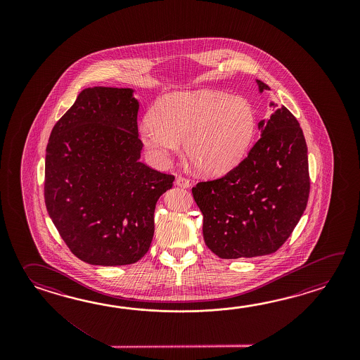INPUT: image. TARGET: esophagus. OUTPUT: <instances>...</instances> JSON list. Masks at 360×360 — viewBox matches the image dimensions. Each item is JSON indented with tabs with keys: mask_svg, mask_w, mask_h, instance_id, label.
<instances>
[{
	"mask_svg": "<svg viewBox=\"0 0 360 360\" xmlns=\"http://www.w3.org/2000/svg\"><path fill=\"white\" fill-rule=\"evenodd\" d=\"M175 184H176L177 186H181V188H189V186H191L189 180H188L186 177L184 176H176Z\"/></svg>",
	"mask_w": 360,
	"mask_h": 360,
	"instance_id": "esophagus-1",
	"label": "esophagus"
}]
</instances>
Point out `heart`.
Listing matches in <instances>:
<instances>
[{"label": "heart", "mask_w": 360, "mask_h": 360, "mask_svg": "<svg viewBox=\"0 0 360 360\" xmlns=\"http://www.w3.org/2000/svg\"><path fill=\"white\" fill-rule=\"evenodd\" d=\"M255 131L250 103L220 91L166 95L146 115L139 132L157 165H166L184 141L191 163L207 175H221L242 158Z\"/></svg>", "instance_id": "obj_1"}]
</instances>
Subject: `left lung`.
<instances>
[{"instance_id": "1", "label": "left lung", "mask_w": 360, "mask_h": 360, "mask_svg": "<svg viewBox=\"0 0 360 360\" xmlns=\"http://www.w3.org/2000/svg\"><path fill=\"white\" fill-rule=\"evenodd\" d=\"M256 82L260 92L270 90L260 79ZM259 129L261 138L243 161L220 179L191 189L203 214L205 243L221 259L276 252L307 205V146L299 121L282 107Z\"/></svg>"}]
</instances>
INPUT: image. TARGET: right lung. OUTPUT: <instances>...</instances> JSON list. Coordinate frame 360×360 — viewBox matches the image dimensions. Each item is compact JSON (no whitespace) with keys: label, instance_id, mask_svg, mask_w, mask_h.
<instances>
[{"label":"right lung","instance_id":"right-lung-1","mask_svg":"<svg viewBox=\"0 0 360 360\" xmlns=\"http://www.w3.org/2000/svg\"><path fill=\"white\" fill-rule=\"evenodd\" d=\"M138 110L131 89L89 87L49 139L47 212L70 252L91 265H129L148 252L155 203L175 180L139 161Z\"/></svg>","mask_w":360,"mask_h":360}]
</instances>
